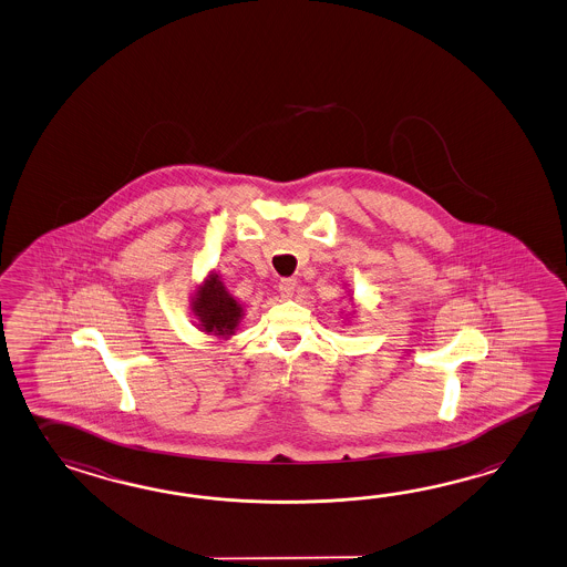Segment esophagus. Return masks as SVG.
I'll return each mask as SVG.
<instances>
[{"mask_svg":"<svg viewBox=\"0 0 567 567\" xmlns=\"http://www.w3.org/2000/svg\"><path fill=\"white\" fill-rule=\"evenodd\" d=\"M295 289H297V280L295 278H282L280 285H278L282 299H290L295 295Z\"/></svg>","mask_w":567,"mask_h":567,"instance_id":"obj_1","label":"esophagus"}]
</instances>
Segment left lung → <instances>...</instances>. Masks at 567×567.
I'll return each mask as SVG.
<instances>
[{
	"label": "left lung",
	"instance_id": "left-lung-1",
	"mask_svg": "<svg viewBox=\"0 0 567 567\" xmlns=\"http://www.w3.org/2000/svg\"><path fill=\"white\" fill-rule=\"evenodd\" d=\"M353 313H355V311H353Z\"/></svg>",
	"mask_w": 567,
	"mask_h": 567
}]
</instances>
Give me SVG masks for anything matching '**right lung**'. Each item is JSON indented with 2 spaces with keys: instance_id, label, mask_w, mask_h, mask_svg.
<instances>
[{
  "instance_id": "right-lung-1",
  "label": "right lung",
  "mask_w": 567,
  "mask_h": 567,
  "mask_svg": "<svg viewBox=\"0 0 567 567\" xmlns=\"http://www.w3.org/2000/svg\"><path fill=\"white\" fill-rule=\"evenodd\" d=\"M190 311L205 333L227 340L244 319V305L227 290L217 272H209L190 297Z\"/></svg>"
}]
</instances>
